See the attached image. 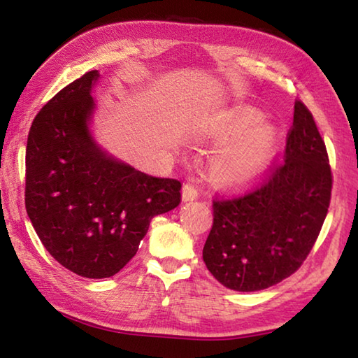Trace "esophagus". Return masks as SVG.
<instances>
[{
	"label": "esophagus",
	"mask_w": 358,
	"mask_h": 358,
	"mask_svg": "<svg viewBox=\"0 0 358 358\" xmlns=\"http://www.w3.org/2000/svg\"><path fill=\"white\" fill-rule=\"evenodd\" d=\"M181 194H183V201H194V199L199 197V189L196 183H194V180H187L186 183L183 185V191H181Z\"/></svg>",
	"instance_id": "esophagus-1"
}]
</instances>
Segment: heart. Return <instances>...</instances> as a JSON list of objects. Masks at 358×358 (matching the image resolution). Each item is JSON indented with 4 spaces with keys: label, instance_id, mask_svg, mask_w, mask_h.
Here are the masks:
<instances>
[{
    "label": "heart",
    "instance_id": "heart-1",
    "mask_svg": "<svg viewBox=\"0 0 358 358\" xmlns=\"http://www.w3.org/2000/svg\"><path fill=\"white\" fill-rule=\"evenodd\" d=\"M254 110H238L224 118L216 128L220 141H241L217 155L211 166L215 178L226 186L241 187L256 181L273 159L278 136Z\"/></svg>",
    "mask_w": 358,
    "mask_h": 358
}]
</instances>
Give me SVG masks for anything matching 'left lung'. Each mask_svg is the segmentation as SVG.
I'll list each match as a JSON object with an SVG mask.
<instances>
[{
	"label": "left lung",
	"instance_id": "8db88e82",
	"mask_svg": "<svg viewBox=\"0 0 358 358\" xmlns=\"http://www.w3.org/2000/svg\"><path fill=\"white\" fill-rule=\"evenodd\" d=\"M333 175L313 113L295 101L281 162L243 194L213 199L203 262L222 286L254 292L294 275L319 237Z\"/></svg>",
	"mask_w": 358,
	"mask_h": 358
}]
</instances>
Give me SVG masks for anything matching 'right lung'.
Listing matches in <instances>:
<instances>
[{"mask_svg": "<svg viewBox=\"0 0 358 358\" xmlns=\"http://www.w3.org/2000/svg\"><path fill=\"white\" fill-rule=\"evenodd\" d=\"M98 71L58 92L36 115L25 156V207L45 250L76 275L113 276L136 256L155 216L181 201V183L115 161L88 121Z\"/></svg>", "mask_w": 358, "mask_h": 358, "instance_id": "1", "label": "right lung"}]
</instances>
